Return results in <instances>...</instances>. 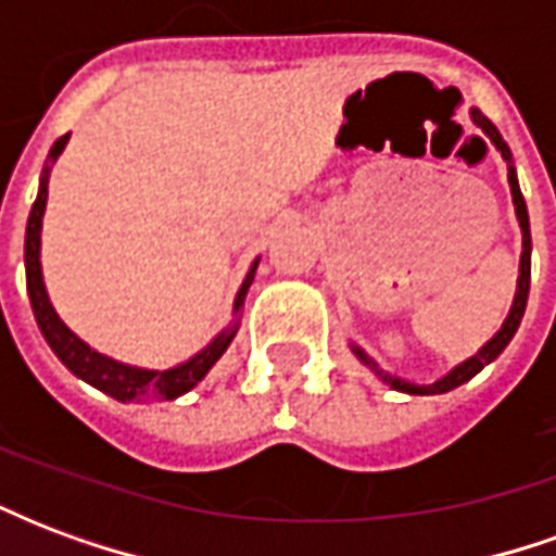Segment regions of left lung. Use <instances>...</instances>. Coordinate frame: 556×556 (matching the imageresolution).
<instances>
[{
  "label": "left lung",
  "instance_id": "obj_1",
  "mask_svg": "<svg viewBox=\"0 0 556 556\" xmlns=\"http://www.w3.org/2000/svg\"><path fill=\"white\" fill-rule=\"evenodd\" d=\"M473 122H477L485 134H489V139L494 142V146L501 148V154L506 160H509V148H506V142H503V137L497 134V127L491 125L489 118L482 113H477L473 110ZM509 187H513V202H515V214H518V223H521V235H525V253H521V277H518V291H515V301H513V309H509V318L503 321V327L494 333V339H489L482 349L470 357V361H465L462 366H455L453 372L443 375L441 381H434V384H408V381H402V378H393L390 372H384V369H378V363L372 361V357H366L361 349H354V354L361 357L369 369H372L384 384H390L393 390H402V393H414V396H434V393H446V390H453V387L465 384V381H470L473 375L482 372L485 366H489L497 354H501L506 345H509V339L515 337V330H518V325H521V318H525V306H527V294H530V219H527V205H525V195H521V190H518V178H515V169L509 166Z\"/></svg>",
  "mask_w": 556,
  "mask_h": 556
}]
</instances>
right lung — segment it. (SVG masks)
Here are the masks:
<instances>
[{"label": "right lung", "mask_w": 556, "mask_h": 556, "mask_svg": "<svg viewBox=\"0 0 556 556\" xmlns=\"http://www.w3.org/2000/svg\"><path fill=\"white\" fill-rule=\"evenodd\" d=\"M67 137L55 139L53 151H50V160H55L62 154ZM47 178H50V166H43L41 172V187H38V199L31 205L29 223H26V289H29L31 313H35V321L41 327L47 345L55 351V357L65 363L71 372L83 378L86 384L98 387L106 396L118 399V402H130V399H178L184 396L187 390H193L202 378L207 375V369L223 357V351L229 349V342L238 333V325L226 327L205 351H199L195 357H190L181 366L175 369H166V372H148V369H137V366H125V363H115L110 357H103L98 351H91L83 339H77L71 330H67L59 315L47 301V289H43L41 279V217L43 205H47ZM255 267L250 270V277L243 279L241 291L235 298V313L243 306V298H247V289L253 282Z\"/></svg>", "instance_id": "obj_1"}]
</instances>
